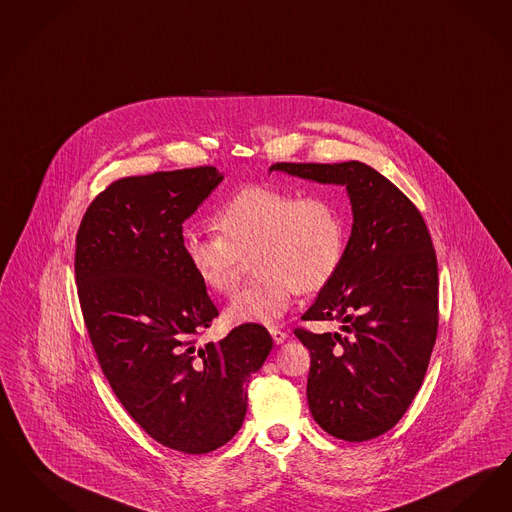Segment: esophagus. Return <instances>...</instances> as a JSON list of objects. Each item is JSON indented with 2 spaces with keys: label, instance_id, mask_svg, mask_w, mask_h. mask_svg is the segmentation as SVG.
Listing matches in <instances>:
<instances>
[{
  "label": "esophagus",
  "instance_id": "obj_1",
  "mask_svg": "<svg viewBox=\"0 0 512 512\" xmlns=\"http://www.w3.org/2000/svg\"><path fill=\"white\" fill-rule=\"evenodd\" d=\"M270 335H272V339H274L276 345H282L287 339L286 331H282V329L278 328H270Z\"/></svg>",
  "mask_w": 512,
  "mask_h": 512
}]
</instances>
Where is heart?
I'll list each match as a JSON object with an SVG mask.
<instances>
[{
  "mask_svg": "<svg viewBox=\"0 0 512 512\" xmlns=\"http://www.w3.org/2000/svg\"><path fill=\"white\" fill-rule=\"evenodd\" d=\"M217 232H186L183 253L200 284L230 295L247 261L257 278L226 307L234 326H274L299 293L328 286L343 263L347 225L326 196H305L274 186H246L215 217Z\"/></svg>",
  "mask_w": 512,
  "mask_h": 512,
  "instance_id": "obj_1",
  "label": "heart"
}]
</instances>
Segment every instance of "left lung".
Instances as JSON below:
<instances>
[{
	"instance_id": "1",
	"label": "left lung",
	"mask_w": 512,
	"mask_h": 512,
	"mask_svg": "<svg viewBox=\"0 0 512 512\" xmlns=\"http://www.w3.org/2000/svg\"><path fill=\"white\" fill-rule=\"evenodd\" d=\"M312 183L347 188L352 230L343 263L305 320L341 333L295 335L310 350L308 408L331 436L364 442L392 429L421 389L438 331V265L429 230L408 198L373 167L274 164Z\"/></svg>"
}]
</instances>
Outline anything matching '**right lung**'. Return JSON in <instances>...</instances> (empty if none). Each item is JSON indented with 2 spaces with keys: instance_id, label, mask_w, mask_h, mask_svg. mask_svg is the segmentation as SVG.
Instances as JSON below:
<instances>
[{
  "instance_id": "right-lung-1",
  "label": "right lung",
  "mask_w": 512,
  "mask_h": 512,
  "mask_svg": "<svg viewBox=\"0 0 512 512\" xmlns=\"http://www.w3.org/2000/svg\"><path fill=\"white\" fill-rule=\"evenodd\" d=\"M223 179L215 167L125 177L76 236L83 320L110 387L156 442L192 455L240 430L249 377L272 350L257 324L196 343L219 312L184 259L183 223Z\"/></svg>"
}]
</instances>
